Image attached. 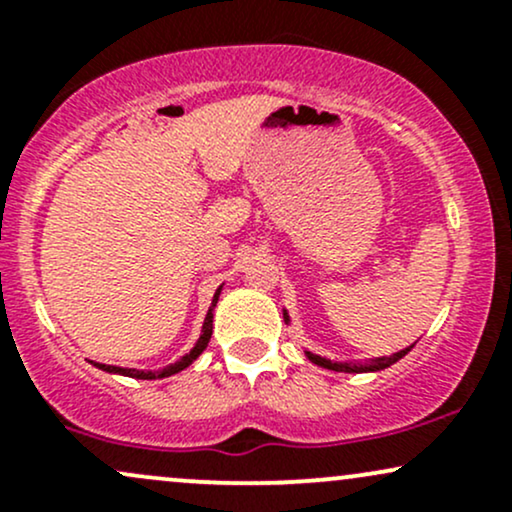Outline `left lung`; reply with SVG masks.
Returning a JSON list of instances; mask_svg holds the SVG:
<instances>
[{
	"label": "left lung",
	"mask_w": 512,
	"mask_h": 512,
	"mask_svg": "<svg viewBox=\"0 0 512 512\" xmlns=\"http://www.w3.org/2000/svg\"><path fill=\"white\" fill-rule=\"evenodd\" d=\"M284 322L286 325H291V317H289V313H286V308H284ZM411 349H414V344L407 346V349H402V351H395V354H390V356L366 358V361H332V358L317 356V354H313V351H303V354L310 363H315V366H320V368L334 370V373H375V370L390 368L392 363L399 361V358L407 356Z\"/></svg>",
	"instance_id": "left-lung-1"
}]
</instances>
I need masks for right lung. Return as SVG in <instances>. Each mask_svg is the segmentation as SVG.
Here are the masks:
<instances>
[{
    "label": "right lung",
    "mask_w": 512,
    "mask_h": 512,
    "mask_svg": "<svg viewBox=\"0 0 512 512\" xmlns=\"http://www.w3.org/2000/svg\"><path fill=\"white\" fill-rule=\"evenodd\" d=\"M221 289L223 284L216 289L214 298H211V305L207 310V317H204L202 322V332H199V339L192 346L190 351H187L185 356H180L178 361L170 363V366L161 368V370H139V368H120V366H108V363H96L91 361L93 366L105 370V373H113V375H125V378H137V380H161V378H168V375H175L180 373V370H185L187 366H192V363L197 361L199 356H202V351L209 346V339H211V332H214V310H216V303H219V296H221Z\"/></svg>",
    "instance_id": "1"
}]
</instances>
